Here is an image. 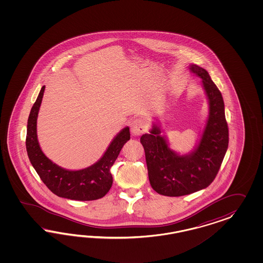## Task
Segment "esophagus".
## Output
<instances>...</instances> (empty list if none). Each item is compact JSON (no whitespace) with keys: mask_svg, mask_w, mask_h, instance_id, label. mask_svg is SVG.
Wrapping results in <instances>:
<instances>
[{"mask_svg":"<svg viewBox=\"0 0 263 263\" xmlns=\"http://www.w3.org/2000/svg\"><path fill=\"white\" fill-rule=\"evenodd\" d=\"M130 128H131V132L133 135L141 136L146 132L147 124H146L145 120L139 118L131 122Z\"/></svg>","mask_w":263,"mask_h":263,"instance_id":"1","label":"esophagus"}]
</instances>
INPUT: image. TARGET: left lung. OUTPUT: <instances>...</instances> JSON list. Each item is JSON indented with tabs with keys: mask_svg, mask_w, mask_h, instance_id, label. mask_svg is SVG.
<instances>
[{
	"mask_svg": "<svg viewBox=\"0 0 263 263\" xmlns=\"http://www.w3.org/2000/svg\"><path fill=\"white\" fill-rule=\"evenodd\" d=\"M190 69L202 79L209 100V118L197 148L188 155L176 154L155 124L151 134L141 137L152 189L167 197L185 196L208 187L215 179L229 146L222 93L205 69L196 64L190 65Z\"/></svg>",
	"mask_w": 263,
	"mask_h": 263,
	"instance_id": "obj_1",
	"label": "left lung"
}]
</instances>
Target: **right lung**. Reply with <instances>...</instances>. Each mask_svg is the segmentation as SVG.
I'll return each mask as SVG.
<instances>
[{
    "mask_svg": "<svg viewBox=\"0 0 263 263\" xmlns=\"http://www.w3.org/2000/svg\"><path fill=\"white\" fill-rule=\"evenodd\" d=\"M45 86L40 89L28 119L26 148L32 167L48 189L58 197L75 200L101 199L111 189L110 168L118 158L124 143L130 139L129 128L120 131L112 140L102 158L95 165L80 171H67L48 159L40 149L36 136V120Z\"/></svg>",
    "mask_w": 263,
    "mask_h": 263,
    "instance_id": "obj_1",
    "label": "right lung"
}]
</instances>
